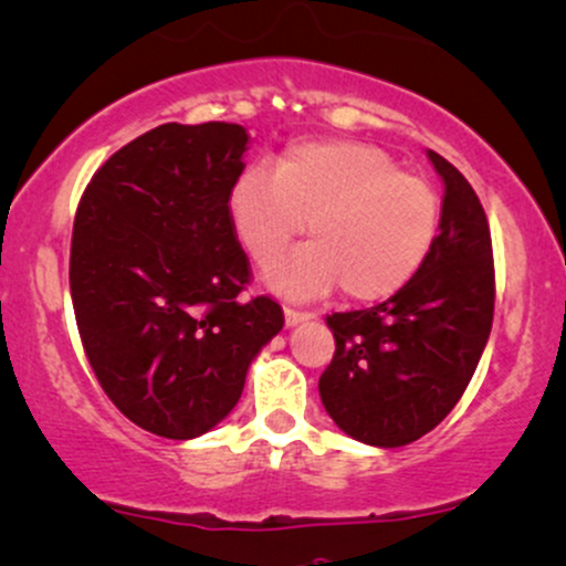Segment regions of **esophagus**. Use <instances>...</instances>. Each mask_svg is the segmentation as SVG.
<instances>
[{
	"mask_svg": "<svg viewBox=\"0 0 566 566\" xmlns=\"http://www.w3.org/2000/svg\"><path fill=\"white\" fill-rule=\"evenodd\" d=\"M311 318H316V313L311 311H297V308H284V322H287V326H295L301 322H311Z\"/></svg>",
	"mask_w": 566,
	"mask_h": 566,
	"instance_id": "esophagus-1",
	"label": "esophagus"
}]
</instances>
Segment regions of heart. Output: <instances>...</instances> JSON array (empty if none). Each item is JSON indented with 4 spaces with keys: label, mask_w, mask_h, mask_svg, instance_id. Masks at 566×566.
<instances>
[{
    "label": "heart",
    "mask_w": 566,
    "mask_h": 566,
    "mask_svg": "<svg viewBox=\"0 0 566 566\" xmlns=\"http://www.w3.org/2000/svg\"><path fill=\"white\" fill-rule=\"evenodd\" d=\"M229 218L258 265L297 234L313 242L269 269L292 297L335 284L350 301H382L411 282L440 231V195L424 176L400 171L382 147L348 139L295 142L265 166L248 168L229 195Z\"/></svg>",
    "instance_id": "obj_1"
}]
</instances>
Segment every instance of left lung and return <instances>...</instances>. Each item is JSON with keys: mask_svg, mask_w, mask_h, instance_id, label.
Here are the masks:
<instances>
[{"mask_svg": "<svg viewBox=\"0 0 566 566\" xmlns=\"http://www.w3.org/2000/svg\"><path fill=\"white\" fill-rule=\"evenodd\" d=\"M427 155L446 184L427 261L385 303L326 316L335 356L318 379L322 403L345 434L379 448L408 446L451 413L493 326L488 216L472 184Z\"/></svg>", "mask_w": 566, "mask_h": 566, "instance_id": "1", "label": "left lung"}]
</instances>
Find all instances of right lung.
<instances>
[{
    "label": "right lung",
    "mask_w": 566,
    "mask_h": 566,
    "mask_svg": "<svg viewBox=\"0 0 566 566\" xmlns=\"http://www.w3.org/2000/svg\"><path fill=\"white\" fill-rule=\"evenodd\" d=\"M248 132L163 124L86 184L71 240V297L102 390L142 430L189 440L240 400L258 350L284 326L244 297L250 261L229 218Z\"/></svg>",
    "instance_id": "1"
}]
</instances>
